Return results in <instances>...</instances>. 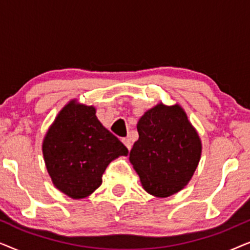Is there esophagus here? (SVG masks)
I'll list each match as a JSON object with an SVG mask.
<instances>
[{
  "label": "esophagus",
  "mask_w": 250,
  "mask_h": 250,
  "mask_svg": "<svg viewBox=\"0 0 250 250\" xmlns=\"http://www.w3.org/2000/svg\"><path fill=\"white\" fill-rule=\"evenodd\" d=\"M122 142L124 143L126 148H127L128 150H131V148H132V142H131V140H129V139H122Z\"/></svg>",
  "instance_id": "34e87169"
}]
</instances>
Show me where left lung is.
<instances>
[{
    "mask_svg": "<svg viewBox=\"0 0 250 250\" xmlns=\"http://www.w3.org/2000/svg\"><path fill=\"white\" fill-rule=\"evenodd\" d=\"M129 160L146 192L165 198L187 186L200 159L196 129L179 104H157L140 118Z\"/></svg>",
    "mask_w": 250,
    "mask_h": 250,
    "instance_id": "left-lung-1",
    "label": "left lung"
}]
</instances>
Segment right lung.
Masks as SVG:
<instances>
[{
  "label": "right lung",
  "mask_w": 250,
  "mask_h": 250,
  "mask_svg": "<svg viewBox=\"0 0 250 250\" xmlns=\"http://www.w3.org/2000/svg\"><path fill=\"white\" fill-rule=\"evenodd\" d=\"M127 153V148L98 121L93 107L75 101L60 111L43 142L53 184L74 199L98 189L109 163Z\"/></svg>",
  "instance_id": "add662e5"
}]
</instances>
